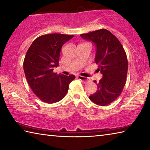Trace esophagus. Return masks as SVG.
I'll use <instances>...</instances> for the list:
<instances>
[{
	"label": "esophagus",
	"instance_id": "34e87169",
	"mask_svg": "<svg viewBox=\"0 0 150 150\" xmlns=\"http://www.w3.org/2000/svg\"><path fill=\"white\" fill-rule=\"evenodd\" d=\"M77 78L79 79L82 81H84V82H87V81H88V79L87 77H83V76H81V75H78L77 76Z\"/></svg>",
	"mask_w": 150,
	"mask_h": 150
}]
</instances>
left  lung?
<instances>
[{
	"instance_id": "obj_1",
	"label": "left lung",
	"mask_w": 150,
	"mask_h": 150,
	"mask_svg": "<svg viewBox=\"0 0 150 150\" xmlns=\"http://www.w3.org/2000/svg\"><path fill=\"white\" fill-rule=\"evenodd\" d=\"M80 35L95 45V61L103 75L98 83L94 81L98 88L89 99L100 106L109 105L120 96L125 85L128 66L125 51L115 35L106 29Z\"/></svg>"
}]
</instances>
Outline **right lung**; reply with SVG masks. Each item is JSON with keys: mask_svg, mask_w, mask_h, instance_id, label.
Returning a JSON list of instances; mask_svg holds the SVG:
<instances>
[{"mask_svg": "<svg viewBox=\"0 0 150 150\" xmlns=\"http://www.w3.org/2000/svg\"><path fill=\"white\" fill-rule=\"evenodd\" d=\"M74 35L51 34L37 38L28 50L24 61L26 80L33 92L46 103L58 102L67 93L75 75H57L53 72L59 65L61 49Z\"/></svg>", "mask_w": 150, "mask_h": 150, "instance_id": "1", "label": "right lung"}]
</instances>
